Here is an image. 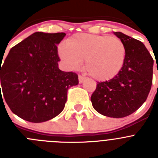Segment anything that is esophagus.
Listing matches in <instances>:
<instances>
[{
    "label": "esophagus",
    "mask_w": 158,
    "mask_h": 158,
    "mask_svg": "<svg viewBox=\"0 0 158 158\" xmlns=\"http://www.w3.org/2000/svg\"><path fill=\"white\" fill-rule=\"evenodd\" d=\"M85 77L83 76H81V75H79L78 76V80H79V83H82V82L85 81Z\"/></svg>",
    "instance_id": "esophagus-1"
}]
</instances>
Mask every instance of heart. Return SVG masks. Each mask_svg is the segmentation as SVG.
<instances>
[{
    "instance_id": "b5f03b06",
    "label": "heart",
    "mask_w": 158,
    "mask_h": 158,
    "mask_svg": "<svg viewBox=\"0 0 158 158\" xmlns=\"http://www.w3.org/2000/svg\"><path fill=\"white\" fill-rule=\"evenodd\" d=\"M67 67L77 69L85 60V70L95 80L104 81L116 76L126 57L124 43L116 36L77 34L59 47Z\"/></svg>"
}]
</instances>
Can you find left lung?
<instances>
[{
    "mask_svg": "<svg viewBox=\"0 0 158 158\" xmlns=\"http://www.w3.org/2000/svg\"><path fill=\"white\" fill-rule=\"evenodd\" d=\"M114 34L126 48L123 65L112 79L97 82L91 101L101 115L123 118L137 111L147 99L153 81V59L142 42L122 32Z\"/></svg>",
    "mask_w": 158,
    "mask_h": 158,
    "instance_id": "1",
    "label": "left lung"
}]
</instances>
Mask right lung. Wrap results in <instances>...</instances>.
<instances>
[{
    "mask_svg": "<svg viewBox=\"0 0 158 158\" xmlns=\"http://www.w3.org/2000/svg\"><path fill=\"white\" fill-rule=\"evenodd\" d=\"M65 35L35 32L14 46L1 63V85L7 104L19 118L31 123L54 118L65 107L68 89L78 85L76 73L58 69L57 44Z\"/></svg>",
    "mask_w": 158,
    "mask_h": 158,
    "instance_id": "obj_1",
    "label": "right lung"
}]
</instances>
